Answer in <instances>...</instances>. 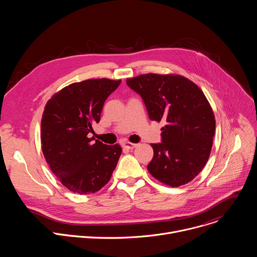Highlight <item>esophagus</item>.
I'll list each match as a JSON object with an SVG mask.
<instances>
[{
	"label": "esophagus",
	"instance_id": "34e87169",
	"mask_svg": "<svg viewBox=\"0 0 257 257\" xmlns=\"http://www.w3.org/2000/svg\"><path fill=\"white\" fill-rule=\"evenodd\" d=\"M138 144H136V143H132V142H129V141H125L124 143H123V148L124 149H127V150H132V149H134V148H136Z\"/></svg>",
	"mask_w": 257,
	"mask_h": 257
}]
</instances>
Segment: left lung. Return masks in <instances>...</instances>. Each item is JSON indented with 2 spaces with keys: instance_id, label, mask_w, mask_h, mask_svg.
<instances>
[{
  "instance_id": "8db88e82",
  "label": "left lung",
  "mask_w": 257,
  "mask_h": 257,
  "mask_svg": "<svg viewBox=\"0 0 257 257\" xmlns=\"http://www.w3.org/2000/svg\"><path fill=\"white\" fill-rule=\"evenodd\" d=\"M126 83L140 94L152 121L166 122L162 143L152 144L149 172L171 187L187 184L204 168L212 148L215 120L204 93L177 74L149 73Z\"/></svg>"
}]
</instances>
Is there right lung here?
<instances>
[{
    "instance_id": "right-lung-1",
    "label": "right lung",
    "mask_w": 257,
    "mask_h": 257,
    "mask_svg": "<svg viewBox=\"0 0 257 257\" xmlns=\"http://www.w3.org/2000/svg\"><path fill=\"white\" fill-rule=\"evenodd\" d=\"M120 83L107 78L72 83L56 92L45 106L42 150L51 171L72 192L100 190L117 166L121 146L93 141L88 133L99 122L105 99Z\"/></svg>"
}]
</instances>
